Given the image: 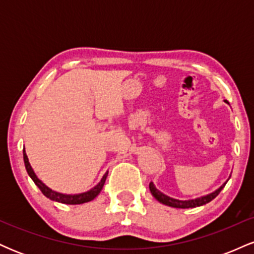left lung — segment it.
Wrapping results in <instances>:
<instances>
[{
	"instance_id": "8db88e82",
	"label": "left lung",
	"mask_w": 254,
	"mask_h": 254,
	"mask_svg": "<svg viewBox=\"0 0 254 254\" xmlns=\"http://www.w3.org/2000/svg\"><path fill=\"white\" fill-rule=\"evenodd\" d=\"M226 184H227V182L224 183L222 186H220V188H218L216 191L211 192V193L206 194V196L196 198V199H189V200H179V199H176V198L166 196V194L162 193L161 191L157 190V189L155 188V185H154L153 183L149 184V190L151 192V194L155 197V199L159 200L160 203L165 204V205L172 206V208L189 209V208H196V206L204 205V204L211 202V200L214 199V198L216 197L218 193H220L221 190H222V189L224 188V185H226Z\"/></svg>"
}]
</instances>
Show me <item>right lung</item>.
<instances>
[{
	"label": "right lung",
	"instance_id": "1",
	"mask_svg": "<svg viewBox=\"0 0 254 254\" xmlns=\"http://www.w3.org/2000/svg\"><path fill=\"white\" fill-rule=\"evenodd\" d=\"M24 162H25V167H26V171H27L28 176L31 177V179L33 180L34 184L39 188V190L43 192L44 196L50 198L51 200H55V202H60L63 204H83L94 199V198L100 193V191L103 190L104 184L106 182L107 173H109V172H106V173L104 174L103 179L100 180V183H99L97 186H94L93 189H90L89 191L83 192V193H78V194H64V193H60V192L52 191L50 188H48V186L42 182V180L38 179V177L36 176V173H34V171L32 170L30 162H28V157L26 155L25 149H24Z\"/></svg>",
	"mask_w": 254,
	"mask_h": 254
}]
</instances>
